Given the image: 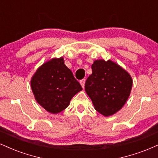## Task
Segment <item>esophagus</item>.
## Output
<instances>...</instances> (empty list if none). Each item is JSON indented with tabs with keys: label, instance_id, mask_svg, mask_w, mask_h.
I'll use <instances>...</instances> for the list:
<instances>
[{
	"label": "esophagus",
	"instance_id": "esophagus-1",
	"mask_svg": "<svg viewBox=\"0 0 158 158\" xmlns=\"http://www.w3.org/2000/svg\"><path fill=\"white\" fill-rule=\"evenodd\" d=\"M80 84L81 85V87H82V88H85V79H81V80L80 81Z\"/></svg>",
	"mask_w": 158,
	"mask_h": 158
}]
</instances>
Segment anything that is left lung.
I'll use <instances>...</instances> for the list:
<instances>
[{
  "mask_svg": "<svg viewBox=\"0 0 158 158\" xmlns=\"http://www.w3.org/2000/svg\"><path fill=\"white\" fill-rule=\"evenodd\" d=\"M91 68L92 73L85 81V91L99 113L105 117L113 115L129 97L133 84L131 75L111 60H95Z\"/></svg>",
  "mask_w": 158,
  "mask_h": 158,
  "instance_id": "obj_1",
  "label": "left lung"
}]
</instances>
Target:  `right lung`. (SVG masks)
I'll return each mask as SVG.
<instances>
[{
    "instance_id": "obj_1",
    "label": "right lung",
    "mask_w": 158,
    "mask_h": 158,
    "mask_svg": "<svg viewBox=\"0 0 158 158\" xmlns=\"http://www.w3.org/2000/svg\"><path fill=\"white\" fill-rule=\"evenodd\" d=\"M30 84L36 102L53 114L68 108L73 96L82 90L63 57L52 58L41 65Z\"/></svg>"
}]
</instances>
